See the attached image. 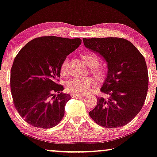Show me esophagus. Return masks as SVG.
<instances>
[{
  "mask_svg": "<svg viewBox=\"0 0 157 157\" xmlns=\"http://www.w3.org/2000/svg\"><path fill=\"white\" fill-rule=\"evenodd\" d=\"M85 96V94H73V93L71 94V97L74 98H82Z\"/></svg>",
  "mask_w": 157,
  "mask_h": 157,
  "instance_id": "obj_1",
  "label": "esophagus"
}]
</instances>
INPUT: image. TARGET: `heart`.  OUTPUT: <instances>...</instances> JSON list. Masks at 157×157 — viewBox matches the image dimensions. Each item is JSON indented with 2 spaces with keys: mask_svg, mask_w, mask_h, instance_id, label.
Masks as SVG:
<instances>
[{
  "mask_svg": "<svg viewBox=\"0 0 157 157\" xmlns=\"http://www.w3.org/2000/svg\"><path fill=\"white\" fill-rule=\"evenodd\" d=\"M82 58L85 63L92 67V72L98 78H103L105 75V70L104 68L99 67V57L93 53L86 52L82 55ZM68 59H64L61 65V73L65 75L67 70ZM95 85V81L92 78H72L68 79L65 82V87L67 92L73 94H83L89 92L92 87Z\"/></svg>",
  "mask_w": 157,
  "mask_h": 157,
  "instance_id": "1",
  "label": "heart"
}]
</instances>
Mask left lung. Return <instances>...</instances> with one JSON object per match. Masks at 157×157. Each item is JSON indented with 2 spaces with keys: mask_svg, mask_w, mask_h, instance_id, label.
Here are the masks:
<instances>
[{
  "mask_svg": "<svg viewBox=\"0 0 157 157\" xmlns=\"http://www.w3.org/2000/svg\"><path fill=\"white\" fill-rule=\"evenodd\" d=\"M84 45L107 63V75L101 92L107 99H98L89 112L98 124L107 128L122 127L142 109L147 98L149 76L144 57L127 40L120 37L82 38Z\"/></svg>",
  "mask_w": 157,
  "mask_h": 157,
  "instance_id": "obj_1",
  "label": "left lung"
}]
</instances>
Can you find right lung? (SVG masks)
<instances>
[{"label":"right lung","instance_id":"right-lung-1","mask_svg":"<svg viewBox=\"0 0 157 157\" xmlns=\"http://www.w3.org/2000/svg\"><path fill=\"white\" fill-rule=\"evenodd\" d=\"M81 43L79 38L40 37L26 44L15 57L10 70L13 103L29 124L49 129L63 119L71 98L62 93L64 88L57 82L64 59Z\"/></svg>","mask_w":157,"mask_h":157}]
</instances>
